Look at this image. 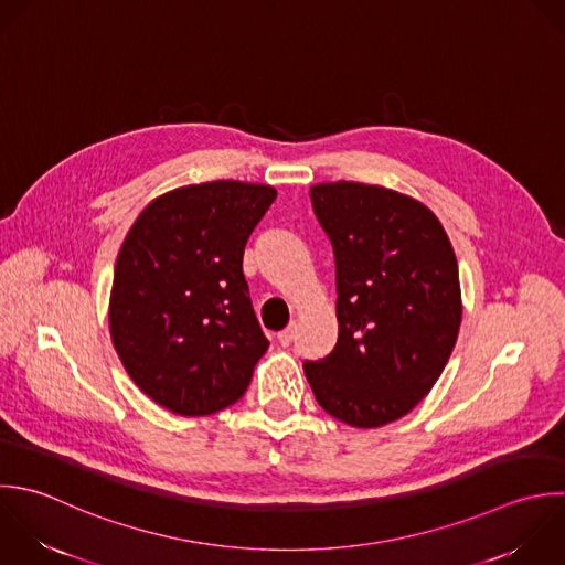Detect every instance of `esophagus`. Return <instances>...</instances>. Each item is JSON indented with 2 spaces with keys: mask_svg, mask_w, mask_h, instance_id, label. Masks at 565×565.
Returning a JSON list of instances; mask_svg holds the SVG:
<instances>
[{
  "mask_svg": "<svg viewBox=\"0 0 565 565\" xmlns=\"http://www.w3.org/2000/svg\"><path fill=\"white\" fill-rule=\"evenodd\" d=\"M277 339H279V343H281L284 348H288V345L295 341V323H290L286 330H281V332L277 334Z\"/></svg>",
  "mask_w": 565,
  "mask_h": 565,
  "instance_id": "1",
  "label": "esophagus"
}]
</instances>
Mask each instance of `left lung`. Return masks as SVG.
I'll return each mask as SVG.
<instances>
[{"label": "left lung", "mask_w": 565, "mask_h": 565, "mask_svg": "<svg viewBox=\"0 0 565 565\" xmlns=\"http://www.w3.org/2000/svg\"><path fill=\"white\" fill-rule=\"evenodd\" d=\"M337 264L334 350L306 361L317 403L372 429L409 414L440 379L462 321L458 259L418 200L361 182L310 189Z\"/></svg>", "instance_id": "8db88e82"}]
</instances>
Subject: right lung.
I'll use <instances>...</instances> for the list:
<instances>
[{
    "instance_id": "add662e5",
    "label": "right lung",
    "mask_w": 565,
    "mask_h": 565,
    "mask_svg": "<svg viewBox=\"0 0 565 565\" xmlns=\"http://www.w3.org/2000/svg\"><path fill=\"white\" fill-rule=\"evenodd\" d=\"M275 198L268 184H189L149 202L129 228L109 334L129 379L160 407L209 416L244 396L268 339L242 259Z\"/></svg>"
}]
</instances>
